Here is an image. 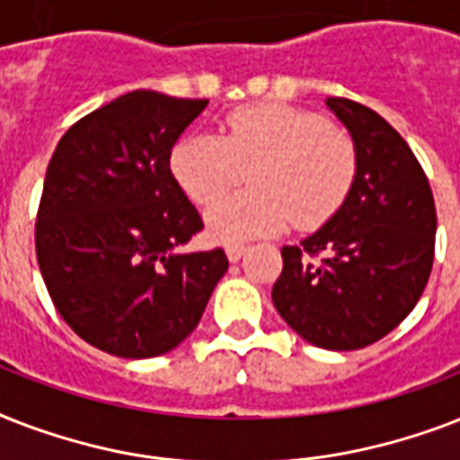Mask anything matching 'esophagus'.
I'll return each instance as SVG.
<instances>
[{
    "instance_id": "1",
    "label": "esophagus",
    "mask_w": 460,
    "mask_h": 460,
    "mask_svg": "<svg viewBox=\"0 0 460 460\" xmlns=\"http://www.w3.org/2000/svg\"><path fill=\"white\" fill-rule=\"evenodd\" d=\"M245 252V245H226V258L229 262H238V260L243 258Z\"/></svg>"
}]
</instances>
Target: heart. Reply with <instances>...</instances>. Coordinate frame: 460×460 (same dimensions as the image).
<instances>
[{"label":"heart","mask_w":460,"mask_h":460,"mask_svg":"<svg viewBox=\"0 0 460 460\" xmlns=\"http://www.w3.org/2000/svg\"><path fill=\"white\" fill-rule=\"evenodd\" d=\"M252 190L205 215L208 234L238 245L296 222L317 229L339 212L358 173L353 140L320 114L281 102L238 107L222 136L186 133L172 147L169 172L198 205H212L248 172Z\"/></svg>","instance_id":"b5f03b06"}]
</instances>
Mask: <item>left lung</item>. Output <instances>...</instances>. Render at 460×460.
Returning <instances> with one entry per match:
<instances>
[{"instance_id":"1","label":"left lung","mask_w":460,"mask_h":460,"mask_svg":"<svg viewBox=\"0 0 460 460\" xmlns=\"http://www.w3.org/2000/svg\"><path fill=\"white\" fill-rule=\"evenodd\" d=\"M327 107L353 138L356 181L324 226L281 248L272 301L307 343L356 350L399 327L420 301L437 212L420 162L377 111L346 97H327Z\"/></svg>"}]
</instances>
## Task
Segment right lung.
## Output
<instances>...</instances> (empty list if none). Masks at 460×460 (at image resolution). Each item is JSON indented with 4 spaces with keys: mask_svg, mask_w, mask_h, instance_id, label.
<instances>
[{
    "mask_svg": "<svg viewBox=\"0 0 460 460\" xmlns=\"http://www.w3.org/2000/svg\"><path fill=\"white\" fill-rule=\"evenodd\" d=\"M208 100L133 90L75 121L47 166L35 252L68 327L119 358L169 353L229 270L222 248L176 252L202 229L169 172Z\"/></svg>",
    "mask_w": 460,
    "mask_h": 460,
    "instance_id": "right-lung-1",
    "label": "right lung"
}]
</instances>
